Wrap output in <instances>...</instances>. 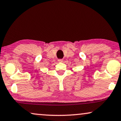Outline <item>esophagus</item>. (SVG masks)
<instances>
[{"label":"esophagus","instance_id":"obj_1","mask_svg":"<svg viewBox=\"0 0 121 121\" xmlns=\"http://www.w3.org/2000/svg\"><path fill=\"white\" fill-rule=\"evenodd\" d=\"M58 61H59V62H63V60H62V59H59V60H58Z\"/></svg>","mask_w":121,"mask_h":121}]
</instances>
